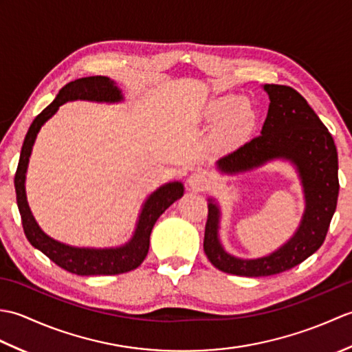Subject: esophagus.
I'll return each instance as SVG.
<instances>
[{
    "label": "esophagus",
    "mask_w": 352,
    "mask_h": 352,
    "mask_svg": "<svg viewBox=\"0 0 352 352\" xmlns=\"http://www.w3.org/2000/svg\"><path fill=\"white\" fill-rule=\"evenodd\" d=\"M210 175L204 170H195L193 174L189 177V188L193 190H204L207 189V186L210 184Z\"/></svg>",
    "instance_id": "esophagus-1"
}]
</instances>
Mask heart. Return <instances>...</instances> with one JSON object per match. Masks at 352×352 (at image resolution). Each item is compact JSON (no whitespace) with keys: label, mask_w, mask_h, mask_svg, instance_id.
I'll use <instances>...</instances> for the list:
<instances>
[{"label":"heart","mask_w":352,"mask_h":352,"mask_svg":"<svg viewBox=\"0 0 352 352\" xmlns=\"http://www.w3.org/2000/svg\"><path fill=\"white\" fill-rule=\"evenodd\" d=\"M236 98L233 96H219L208 101L204 107V115L210 119H219L222 116V129L221 133L227 139H237L242 138L243 134L250 131L254 124V110L248 102L239 101L236 104Z\"/></svg>","instance_id":"heart-1"}]
</instances>
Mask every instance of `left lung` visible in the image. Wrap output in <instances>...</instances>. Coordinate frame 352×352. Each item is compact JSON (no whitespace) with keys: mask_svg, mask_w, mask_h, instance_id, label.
Here are the masks:
<instances>
[{"mask_svg":"<svg viewBox=\"0 0 352 352\" xmlns=\"http://www.w3.org/2000/svg\"><path fill=\"white\" fill-rule=\"evenodd\" d=\"M263 89L271 102L261 134L223 155L216 166L226 174H236L276 159L290 160L301 178L305 210L287 243L266 257L245 260L222 248L219 207L214 199H208L206 256L219 271L241 276L275 275L309 258L325 241L339 197L338 149L330 131L295 89L281 85H265Z\"/></svg>","mask_w":352,"mask_h":352,"instance_id":"1","label":"left lung"}]
</instances>
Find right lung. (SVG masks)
Here are the masks:
<instances>
[{
  "instance_id": "obj_1",
  "label": "right lung",
  "mask_w": 352,
  "mask_h": 352,
  "mask_svg": "<svg viewBox=\"0 0 352 352\" xmlns=\"http://www.w3.org/2000/svg\"><path fill=\"white\" fill-rule=\"evenodd\" d=\"M87 100L98 102H118L122 101V94L115 85L113 80L102 76L85 77L71 81L60 89L56 100L47 109H43L34 118L33 124L25 134L24 145L21 149L16 174H14V190H16L18 208L21 213L24 233L34 248L42 251L50 260L65 271L77 275H116L130 272L136 269L145 260L149 250V236L155 221L166 208L183 197L184 188L180 182L168 183L149 195L142 208L136 231L129 243L119 248H76L54 241L47 236L37 226L25 197V172L28 166L30 154L41 126L56 113L58 107L66 101Z\"/></svg>"
}]
</instances>
